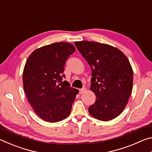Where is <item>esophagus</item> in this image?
<instances>
[{
  "label": "esophagus",
  "mask_w": 152,
  "mask_h": 152,
  "mask_svg": "<svg viewBox=\"0 0 152 152\" xmlns=\"http://www.w3.org/2000/svg\"><path fill=\"white\" fill-rule=\"evenodd\" d=\"M86 88H84H84H81V89H80L79 90V93L80 94H83V93H84V92H85L86 91Z\"/></svg>",
  "instance_id": "34e87169"
}]
</instances>
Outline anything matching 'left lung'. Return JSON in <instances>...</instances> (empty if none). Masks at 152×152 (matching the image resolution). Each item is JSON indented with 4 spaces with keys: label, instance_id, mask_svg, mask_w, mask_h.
<instances>
[{
    "label": "left lung",
    "instance_id": "obj_1",
    "mask_svg": "<svg viewBox=\"0 0 152 152\" xmlns=\"http://www.w3.org/2000/svg\"><path fill=\"white\" fill-rule=\"evenodd\" d=\"M76 47L92 69L90 89L96 101L90 106V115L103 121L121 114L128 103L132 91L133 70L121 51L98 42H76Z\"/></svg>",
    "mask_w": 152,
    "mask_h": 152
}]
</instances>
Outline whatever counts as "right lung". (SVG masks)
I'll list each match as a JSON object with an SVG mask.
<instances>
[{
  "label": "right lung",
  "mask_w": 152,
  "mask_h": 152,
  "mask_svg": "<svg viewBox=\"0 0 152 152\" xmlns=\"http://www.w3.org/2000/svg\"><path fill=\"white\" fill-rule=\"evenodd\" d=\"M75 51L69 43H54L33 51L25 64V92L33 110L45 121H60L70 114L78 90L62 78L66 61Z\"/></svg>",
  "instance_id": "add662e5"
}]
</instances>
